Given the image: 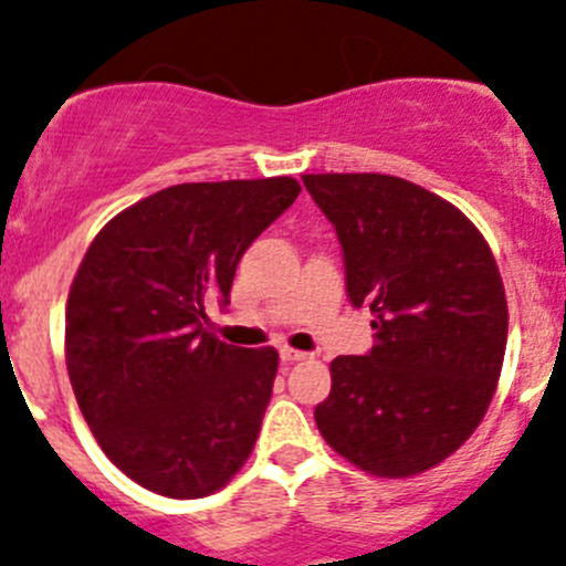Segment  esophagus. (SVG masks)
Segmentation results:
<instances>
[{
	"instance_id": "34e87169",
	"label": "esophagus",
	"mask_w": 566,
	"mask_h": 566,
	"mask_svg": "<svg viewBox=\"0 0 566 566\" xmlns=\"http://www.w3.org/2000/svg\"><path fill=\"white\" fill-rule=\"evenodd\" d=\"M281 359L283 363H305V359H311V354L307 352H294V348H281Z\"/></svg>"
}]
</instances>
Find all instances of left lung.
Wrapping results in <instances>:
<instances>
[{
	"instance_id": "1",
	"label": "left lung",
	"mask_w": 566,
	"mask_h": 566,
	"mask_svg": "<svg viewBox=\"0 0 566 566\" xmlns=\"http://www.w3.org/2000/svg\"><path fill=\"white\" fill-rule=\"evenodd\" d=\"M335 226L346 294L368 305L376 346L332 359L316 406L326 444L376 476L441 463L491 406L506 348L496 259L450 201L387 174H305Z\"/></svg>"
}]
</instances>
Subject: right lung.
Masks as SVG:
<instances>
[{"instance_id": "right-lung-1", "label": "right lung", "mask_w": 566, "mask_h": 566, "mask_svg": "<svg viewBox=\"0 0 566 566\" xmlns=\"http://www.w3.org/2000/svg\"><path fill=\"white\" fill-rule=\"evenodd\" d=\"M291 177L188 182L142 198L95 237L67 296L75 400L116 469L147 491H220L259 439L275 348H240L207 326L237 264L300 196Z\"/></svg>"}]
</instances>
